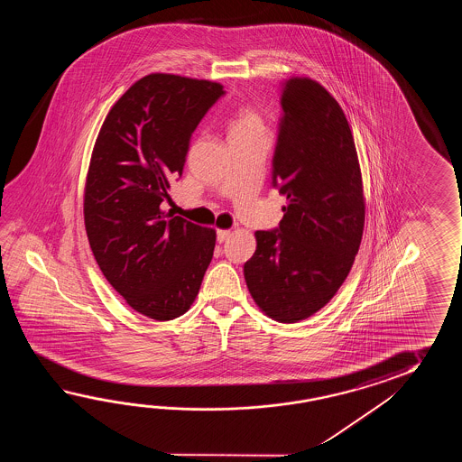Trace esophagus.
Instances as JSON below:
<instances>
[{
  "instance_id": "esophagus-1",
  "label": "esophagus",
  "mask_w": 462,
  "mask_h": 462,
  "mask_svg": "<svg viewBox=\"0 0 462 462\" xmlns=\"http://www.w3.org/2000/svg\"><path fill=\"white\" fill-rule=\"evenodd\" d=\"M231 236V229H217V241L223 243Z\"/></svg>"
}]
</instances>
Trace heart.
<instances>
[{
  "instance_id": "b5f03b06",
  "label": "heart",
  "mask_w": 462,
  "mask_h": 462,
  "mask_svg": "<svg viewBox=\"0 0 462 462\" xmlns=\"http://www.w3.org/2000/svg\"><path fill=\"white\" fill-rule=\"evenodd\" d=\"M265 130L263 116L253 106H239L229 120V135Z\"/></svg>"
}]
</instances>
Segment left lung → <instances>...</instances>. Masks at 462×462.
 <instances>
[{
  "label": "left lung",
  "instance_id": "obj_1",
  "mask_svg": "<svg viewBox=\"0 0 462 462\" xmlns=\"http://www.w3.org/2000/svg\"><path fill=\"white\" fill-rule=\"evenodd\" d=\"M273 183L287 199L275 231H255L245 285L263 314L295 324L332 300L354 265L365 226L362 170L340 104L310 78L281 86Z\"/></svg>",
  "mask_w": 462,
  "mask_h": 462
}]
</instances>
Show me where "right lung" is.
I'll use <instances>...</instances> for the list:
<instances>
[{
  "label": "right lung",
  "instance_id": "obj_1",
  "mask_svg": "<svg viewBox=\"0 0 462 462\" xmlns=\"http://www.w3.org/2000/svg\"><path fill=\"white\" fill-rule=\"evenodd\" d=\"M225 94L207 79L152 72L108 110L84 188L88 245L102 274L135 312L158 322L188 312L217 231L162 209L199 120Z\"/></svg>",
  "mask_w": 462,
  "mask_h": 462
}]
</instances>
